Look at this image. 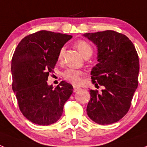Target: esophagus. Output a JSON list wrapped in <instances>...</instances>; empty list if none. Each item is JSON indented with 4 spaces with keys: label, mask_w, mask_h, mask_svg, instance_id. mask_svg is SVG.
<instances>
[{
    "label": "esophagus",
    "mask_w": 147,
    "mask_h": 147,
    "mask_svg": "<svg viewBox=\"0 0 147 147\" xmlns=\"http://www.w3.org/2000/svg\"><path fill=\"white\" fill-rule=\"evenodd\" d=\"M80 89L79 86H74V92H77V90H79Z\"/></svg>",
    "instance_id": "obj_1"
}]
</instances>
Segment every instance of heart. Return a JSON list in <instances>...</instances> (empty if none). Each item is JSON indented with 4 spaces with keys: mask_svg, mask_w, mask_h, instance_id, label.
Segmentation results:
<instances>
[{
    "mask_svg": "<svg viewBox=\"0 0 147 147\" xmlns=\"http://www.w3.org/2000/svg\"><path fill=\"white\" fill-rule=\"evenodd\" d=\"M76 47L84 58L90 57L93 54V48L89 43L85 40H79L76 43ZM64 54V48H61L58 53V60L61 61ZM84 75V72L81 70L75 69H68L63 74V77L68 82L74 85H78L81 82V77Z\"/></svg>",
    "mask_w": 147,
    "mask_h": 147,
    "instance_id": "heart-1",
    "label": "heart"
}]
</instances>
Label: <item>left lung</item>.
Here are the masks:
<instances>
[{
	"label": "left lung",
	"instance_id": "obj_1",
	"mask_svg": "<svg viewBox=\"0 0 147 147\" xmlns=\"http://www.w3.org/2000/svg\"><path fill=\"white\" fill-rule=\"evenodd\" d=\"M84 36L98 49V63L90 73L92 82L104 86L100 94L90 90L86 113L98 124H111L124 117L130 107L138 86V54L131 40L120 33L105 30Z\"/></svg>",
	"mask_w": 147,
	"mask_h": 147
}]
</instances>
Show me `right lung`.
Wrapping results in <instances>:
<instances>
[{"label": "right lung", "mask_w": 147, "mask_h": 147, "mask_svg": "<svg viewBox=\"0 0 147 147\" xmlns=\"http://www.w3.org/2000/svg\"><path fill=\"white\" fill-rule=\"evenodd\" d=\"M71 38V35L40 30L23 38L13 53L12 89L23 115L35 124L57 122L72 94L73 86L64 80L55 89L47 82L61 49Z\"/></svg>", "instance_id": "right-lung-1"}]
</instances>
